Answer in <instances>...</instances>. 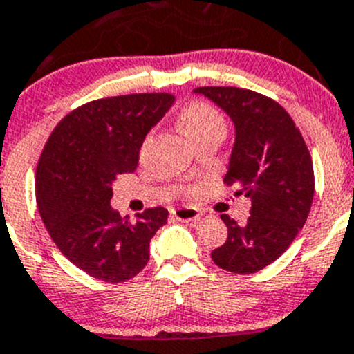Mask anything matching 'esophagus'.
<instances>
[{
  "label": "esophagus",
  "mask_w": 354,
  "mask_h": 354,
  "mask_svg": "<svg viewBox=\"0 0 354 354\" xmlns=\"http://www.w3.org/2000/svg\"><path fill=\"white\" fill-rule=\"evenodd\" d=\"M171 214L180 222H194V220L201 218L199 209H196V207H178V209L171 211Z\"/></svg>",
  "instance_id": "34e87169"
}]
</instances>
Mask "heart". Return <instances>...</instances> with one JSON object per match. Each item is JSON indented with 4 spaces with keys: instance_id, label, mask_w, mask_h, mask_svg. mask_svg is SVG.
I'll return each mask as SVG.
<instances>
[{
    "instance_id": "obj_1",
    "label": "heart",
    "mask_w": 354,
    "mask_h": 354,
    "mask_svg": "<svg viewBox=\"0 0 354 354\" xmlns=\"http://www.w3.org/2000/svg\"><path fill=\"white\" fill-rule=\"evenodd\" d=\"M180 127L185 132V136L192 141L194 138L201 136L203 132L211 131L214 127H223V118L209 104L196 101L187 104L181 110Z\"/></svg>"
}]
</instances>
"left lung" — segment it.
<instances>
[{
	"label": "left lung",
	"instance_id": "1",
	"mask_svg": "<svg viewBox=\"0 0 354 354\" xmlns=\"http://www.w3.org/2000/svg\"><path fill=\"white\" fill-rule=\"evenodd\" d=\"M222 108L236 127V141L223 178L237 196L252 199L244 225L222 214L229 236L211 252L218 267L253 274L288 250L311 211L315 196L313 160L302 134L285 108L259 92L237 87H199Z\"/></svg>",
	"mask_w": 354,
	"mask_h": 354
}]
</instances>
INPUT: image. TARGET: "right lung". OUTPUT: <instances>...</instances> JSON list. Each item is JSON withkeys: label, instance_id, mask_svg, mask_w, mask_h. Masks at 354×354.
<instances>
[{"label": "right lung", "instance_id": "1", "mask_svg": "<svg viewBox=\"0 0 354 354\" xmlns=\"http://www.w3.org/2000/svg\"><path fill=\"white\" fill-rule=\"evenodd\" d=\"M174 102L166 92L95 99L52 131L36 167V203L55 246L99 281L122 283L150 259L167 209L150 207L132 223L111 207L113 181L132 173L145 136Z\"/></svg>", "mask_w": 354, "mask_h": 354}]
</instances>
